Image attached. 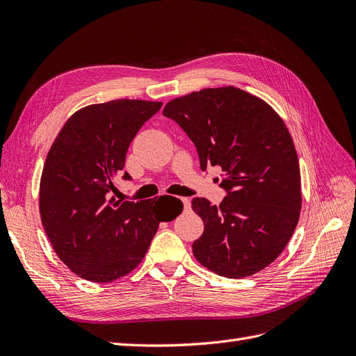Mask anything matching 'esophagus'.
Instances as JSON below:
<instances>
[{"instance_id":"34e87169","label":"esophagus","mask_w":356,"mask_h":356,"mask_svg":"<svg viewBox=\"0 0 356 356\" xmlns=\"http://www.w3.org/2000/svg\"><path fill=\"white\" fill-rule=\"evenodd\" d=\"M181 202H182V204H184V208H186V209H188V208H190V199H187V197H182V199H181Z\"/></svg>"}]
</instances>
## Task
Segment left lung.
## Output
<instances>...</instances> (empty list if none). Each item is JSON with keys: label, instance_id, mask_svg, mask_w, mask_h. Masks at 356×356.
Listing matches in <instances>:
<instances>
[{"label": "left lung", "instance_id": "obj_1", "mask_svg": "<svg viewBox=\"0 0 356 356\" xmlns=\"http://www.w3.org/2000/svg\"><path fill=\"white\" fill-rule=\"evenodd\" d=\"M163 115L195 143L202 170L222 169L227 196L220 207L202 197L191 202L204 224L193 243L196 260L224 277L263 270L284 251L301 209L298 157L284 120L233 86L172 99Z\"/></svg>", "mask_w": 356, "mask_h": 356}]
</instances>
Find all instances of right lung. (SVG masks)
I'll use <instances>...</instances> for the list:
<instances>
[{
    "label": "right lung",
    "mask_w": 356,
    "mask_h": 356,
    "mask_svg": "<svg viewBox=\"0 0 356 356\" xmlns=\"http://www.w3.org/2000/svg\"><path fill=\"white\" fill-rule=\"evenodd\" d=\"M160 108L161 102L139 99L88 105L68 118L49 149L40 181L41 222L58 257L86 281L106 284L131 273L159 222L182 212V202L172 196H111L129 145ZM166 200H175L169 211Z\"/></svg>",
    "instance_id": "right-lung-1"
}]
</instances>
